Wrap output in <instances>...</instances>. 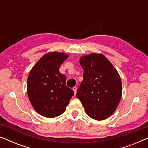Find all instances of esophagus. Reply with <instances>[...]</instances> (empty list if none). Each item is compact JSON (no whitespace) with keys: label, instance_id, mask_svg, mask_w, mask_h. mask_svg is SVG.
<instances>
[{"label":"esophagus","instance_id":"1","mask_svg":"<svg viewBox=\"0 0 148 148\" xmlns=\"http://www.w3.org/2000/svg\"><path fill=\"white\" fill-rule=\"evenodd\" d=\"M73 91H74L75 94H76V93H77V88L76 87H74V88H73Z\"/></svg>","mask_w":148,"mask_h":148}]
</instances>
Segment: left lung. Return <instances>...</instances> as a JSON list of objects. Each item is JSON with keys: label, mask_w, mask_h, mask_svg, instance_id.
I'll return each mask as SVG.
<instances>
[{"label": "left lung", "mask_w": 148, "mask_h": 148, "mask_svg": "<svg viewBox=\"0 0 148 148\" xmlns=\"http://www.w3.org/2000/svg\"><path fill=\"white\" fill-rule=\"evenodd\" d=\"M84 79L76 96L87 114L97 121L110 116L120 102L122 84L120 75L111 62L101 54L82 56Z\"/></svg>", "instance_id": "left-lung-1"}]
</instances>
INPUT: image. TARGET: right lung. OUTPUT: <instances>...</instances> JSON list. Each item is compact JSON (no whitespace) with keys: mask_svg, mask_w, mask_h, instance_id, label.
I'll return each mask as SVG.
<instances>
[{"mask_svg":"<svg viewBox=\"0 0 148 148\" xmlns=\"http://www.w3.org/2000/svg\"><path fill=\"white\" fill-rule=\"evenodd\" d=\"M68 55L48 52L32 69L27 78V94L36 112L47 118L62 114L74 92L66 86V76L59 67Z\"/></svg>","mask_w":148,"mask_h":148,"instance_id":"add662e5","label":"right lung"}]
</instances>
